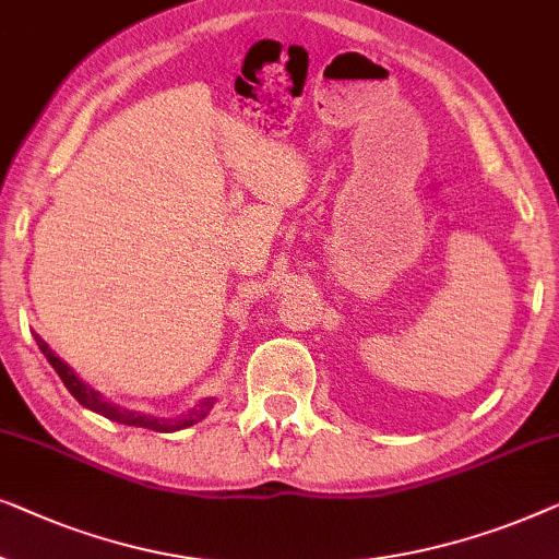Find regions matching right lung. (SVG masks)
I'll list each match as a JSON object with an SVG mask.
<instances>
[{"mask_svg": "<svg viewBox=\"0 0 559 559\" xmlns=\"http://www.w3.org/2000/svg\"><path fill=\"white\" fill-rule=\"evenodd\" d=\"M35 342L37 347H40L43 355L50 361L55 372L66 384L70 395H73L78 403L83 407H88V411L104 415V418L114 420V423H123V426H133V428H148V430H156V433H175V430H182V428H190L194 423H200L202 418H207V413L212 411V405H215L217 397H204L200 400V405H194L192 411H187L179 415V418H154V415H146V413H139V411H126V407L116 405V403H108V400L100 395L91 388V384H85L81 377L73 372V367H68L66 361H62L55 352L47 347V342L43 336L35 334Z\"/></svg>", "mask_w": 559, "mask_h": 559, "instance_id": "right-lung-1", "label": "right lung"}]
</instances>
